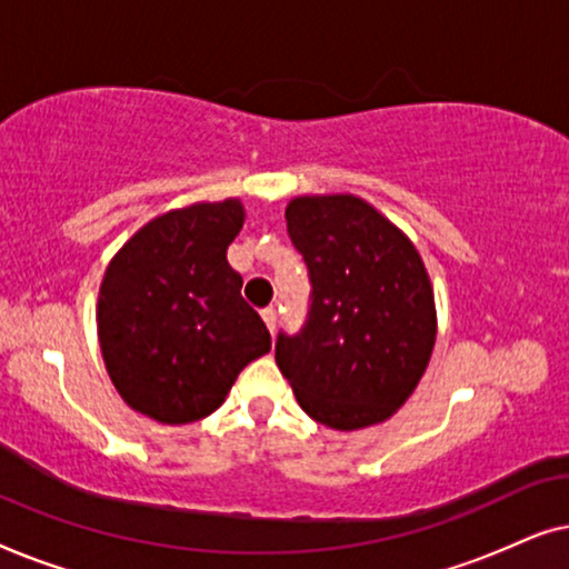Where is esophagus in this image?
<instances>
[{
    "label": "esophagus",
    "instance_id": "34e87169",
    "mask_svg": "<svg viewBox=\"0 0 569 569\" xmlns=\"http://www.w3.org/2000/svg\"><path fill=\"white\" fill-rule=\"evenodd\" d=\"M261 318H263V323H267V329L269 331H274V326H277V310L274 308H263L261 310Z\"/></svg>",
    "mask_w": 569,
    "mask_h": 569
}]
</instances>
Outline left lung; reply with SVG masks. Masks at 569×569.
Instances as JSON below:
<instances>
[{"mask_svg": "<svg viewBox=\"0 0 569 569\" xmlns=\"http://www.w3.org/2000/svg\"><path fill=\"white\" fill-rule=\"evenodd\" d=\"M284 220L313 292L298 337L279 333V370L331 430L386 422L415 393L438 333L422 256L355 193L295 197Z\"/></svg>", "mask_w": 569, "mask_h": 569, "instance_id": "8db88e82", "label": "left lung"}]
</instances>
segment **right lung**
Here are the masks:
<instances>
[{"label": "right lung", "instance_id": "add662e5", "mask_svg": "<svg viewBox=\"0 0 569 569\" xmlns=\"http://www.w3.org/2000/svg\"><path fill=\"white\" fill-rule=\"evenodd\" d=\"M243 220L240 199L170 209L108 263L96 313L100 352L121 399L154 422L209 417L238 372L271 349L228 263Z\"/></svg>", "mask_w": 569, "mask_h": 569}]
</instances>
